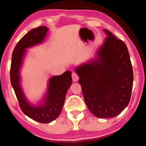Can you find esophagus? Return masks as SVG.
<instances>
[{
  "mask_svg": "<svg viewBox=\"0 0 146 146\" xmlns=\"http://www.w3.org/2000/svg\"><path fill=\"white\" fill-rule=\"evenodd\" d=\"M78 78H79V77H78L77 74H76V73L73 72L72 73V80L73 82H77Z\"/></svg>",
  "mask_w": 146,
  "mask_h": 146,
  "instance_id": "1",
  "label": "esophagus"
}]
</instances>
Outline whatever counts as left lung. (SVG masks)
Wrapping results in <instances>:
<instances>
[{
  "label": "left lung",
  "instance_id": "obj_1",
  "mask_svg": "<svg viewBox=\"0 0 146 146\" xmlns=\"http://www.w3.org/2000/svg\"><path fill=\"white\" fill-rule=\"evenodd\" d=\"M107 37L95 56L76 67L85 102L98 118L115 117L129 104L133 72L125 44L104 29Z\"/></svg>",
  "mask_w": 146,
  "mask_h": 146
}]
</instances>
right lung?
I'll use <instances>...</instances> for the list:
<instances>
[{"instance_id":"add662e5","label":"right lung","mask_w":146,"mask_h":146,"mask_svg":"<svg viewBox=\"0 0 146 146\" xmlns=\"http://www.w3.org/2000/svg\"><path fill=\"white\" fill-rule=\"evenodd\" d=\"M48 30L46 26H40L31 29L19 40L12 54L10 70L11 84L21 110L31 119L42 123L52 122L60 114L66 93L72 84L71 72L68 70L49 79L46 93L37 103H31L24 92L21 70L28 53L27 49L44 43Z\"/></svg>"}]
</instances>
